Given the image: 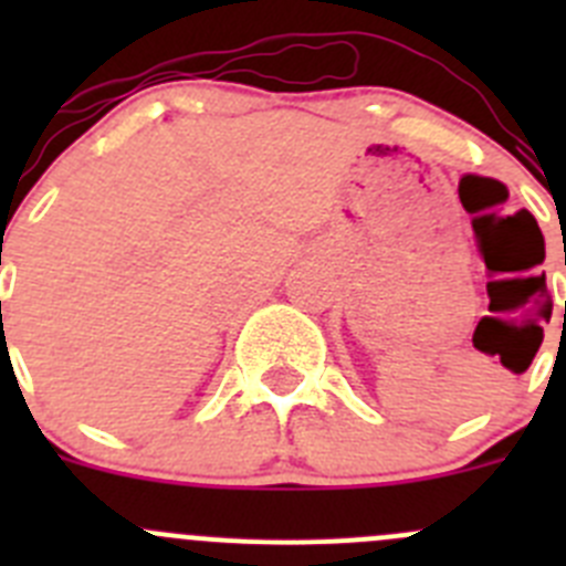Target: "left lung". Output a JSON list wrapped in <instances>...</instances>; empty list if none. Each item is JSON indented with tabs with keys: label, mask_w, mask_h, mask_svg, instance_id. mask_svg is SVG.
I'll list each match as a JSON object with an SVG mask.
<instances>
[{
	"label": "left lung",
	"mask_w": 566,
	"mask_h": 566,
	"mask_svg": "<svg viewBox=\"0 0 566 566\" xmlns=\"http://www.w3.org/2000/svg\"><path fill=\"white\" fill-rule=\"evenodd\" d=\"M538 345H542V337H538ZM536 352H538V348H536Z\"/></svg>",
	"instance_id": "obj_1"
}]
</instances>
